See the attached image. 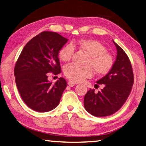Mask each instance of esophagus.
I'll return each instance as SVG.
<instances>
[{
    "label": "esophagus",
    "mask_w": 146,
    "mask_h": 146,
    "mask_svg": "<svg viewBox=\"0 0 146 146\" xmlns=\"http://www.w3.org/2000/svg\"><path fill=\"white\" fill-rule=\"evenodd\" d=\"M68 85L70 87H73V86H74L75 85V82H74L73 81H71V80H70V81L68 82Z\"/></svg>",
    "instance_id": "1"
}]
</instances>
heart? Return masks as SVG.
Returning a JSON list of instances; mask_svg holds the SVG:
<instances>
[{"instance_id":"obj_1","label":"heart","mask_w":146,"mask_h":146,"mask_svg":"<svg viewBox=\"0 0 146 146\" xmlns=\"http://www.w3.org/2000/svg\"><path fill=\"white\" fill-rule=\"evenodd\" d=\"M79 47L88 56L86 62L87 66L80 67L75 64H69L65 67V76L73 82H82L85 78L91 77L94 69L98 75H105L109 71L114 64L112 55L107 52V49L98 41L88 39H82L74 44ZM75 51L74 46L71 43L64 45L60 50V59L68 62L71 59Z\"/></svg>"}]
</instances>
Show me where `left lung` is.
<instances>
[{"mask_svg":"<svg viewBox=\"0 0 146 146\" xmlns=\"http://www.w3.org/2000/svg\"><path fill=\"white\" fill-rule=\"evenodd\" d=\"M113 42L117 49L116 59L109 72L96 82L103 84V88L98 93L90 89L84 98L85 109L96 117L107 116L120 109L133 85V68L129 57L117 43Z\"/></svg>","mask_w":146,"mask_h":146,"instance_id":"8db88e82","label":"left lung"}]
</instances>
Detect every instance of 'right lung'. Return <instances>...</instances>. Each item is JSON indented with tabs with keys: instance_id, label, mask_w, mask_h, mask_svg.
<instances>
[{
	"instance_id": "obj_1",
	"label": "right lung",
	"mask_w": 146,
	"mask_h": 146,
	"mask_svg": "<svg viewBox=\"0 0 146 146\" xmlns=\"http://www.w3.org/2000/svg\"><path fill=\"white\" fill-rule=\"evenodd\" d=\"M68 41L56 32L45 31L30 40L21 52L14 69L15 82L23 101L31 109L45 112L58 105L66 80L60 77L52 84L47 73H60L58 53Z\"/></svg>"
}]
</instances>
